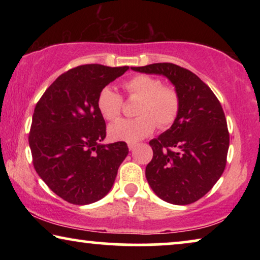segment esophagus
<instances>
[{"instance_id": "34e87169", "label": "esophagus", "mask_w": 260, "mask_h": 260, "mask_svg": "<svg viewBox=\"0 0 260 260\" xmlns=\"http://www.w3.org/2000/svg\"><path fill=\"white\" fill-rule=\"evenodd\" d=\"M127 147H129L130 150H134V149L137 147V143H129L127 144Z\"/></svg>"}]
</instances>
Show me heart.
Segmentation results:
<instances>
[{
  "mask_svg": "<svg viewBox=\"0 0 260 260\" xmlns=\"http://www.w3.org/2000/svg\"><path fill=\"white\" fill-rule=\"evenodd\" d=\"M122 86L127 98L140 99L135 111L137 117L120 119L112 124L109 129L112 140L135 143L149 136L156 124L159 129H167L176 120L181 109V98L175 87L163 85L159 78L148 74H136L123 81ZM97 108L104 119L113 122L122 113V95L112 87H103L97 97Z\"/></svg>",
  "mask_w": 260,
  "mask_h": 260,
  "instance_id": "1",
  "label": "heart"
}]
</instances>
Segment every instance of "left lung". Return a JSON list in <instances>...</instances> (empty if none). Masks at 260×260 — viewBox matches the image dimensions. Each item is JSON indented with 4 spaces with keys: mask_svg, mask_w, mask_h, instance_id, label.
Masks as SVG:
<instances>
[{
    "mask_svg": "<svg viewBox=\"0 0 260 260\" xmlns=\"http://www.w3.org/2000/svg\"><path fill=\"white\" fill-rule=\"evenodd\" d=\"M133 70L166 76L181 98L172 127L149 142L154 152L145 168L149 186L169 204H193L212 189L225 170L230 133L222 106L197 74L175 63Z\"/></svg>",
    "mask_w": 260,
    "mask_h": 260,
    "instance_id": "obj_1",
    "label": "left lung"
}]
</instances>
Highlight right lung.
Returning a JSON list of instances; mask_svg holds the SVG:
<instances>
[{
  "mask_svg": "<svg viewBox=\"0 0 260 260\" xmlns=\"http://www.w3.org/2000/svg\"><path fill=\"white\" fill-rule=\"evenodd\" d=\"M129 66L81 65L62 73L39 99L29 131L33 166L49 189L73 205H88L111 189L129 148L101 144L105 120L99 91Z\"/></svg>",
  "mask_w": 260,
  "mask_h": 260,
  "instance_id": "add662e5",
  "label": "right lung"
}]
</instances>
